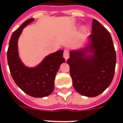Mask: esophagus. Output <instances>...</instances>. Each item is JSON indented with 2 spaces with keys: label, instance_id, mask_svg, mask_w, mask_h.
<instances>
[{
  "label": "esophagus",
  "instance_id": "obj_1",
  "mask_svg": "<svg viewBox=\"0 0 123 123\" xmlns=\"http://www.w3.org/2000/svg\"><path fill=\"white\" fill-rule=\"evenodd\" d=\"M69 57V50L68 49H65L64 50V57L67 59Z\"/></svg>",
  "mask_w": 123,
  "mask_h": 123
}]
</instances>
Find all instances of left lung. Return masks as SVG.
<instances>
[{
    "instance_id": "8db88e82",
    "label": "left lung",
    "mask_w": 123,
    "mask_h": 123,
    "mask_svg": "<svg viewBox=\"0 0 123 123\" xmlns=\"http://www.w3.org/2000/svg\"><path fill=\"white\" fill-rule=\"evenodd\" d=\"M92 33L90 36L92 43L89 48L94 55L85 57L84 50H73L67 61L74 89L88 97L99 95L110 85L116 62V51L110 32L94 19Z\"/></svg>"
}]
</instances>
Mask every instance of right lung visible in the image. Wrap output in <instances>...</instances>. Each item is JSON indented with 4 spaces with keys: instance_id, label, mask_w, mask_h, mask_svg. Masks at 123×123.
I'll use <instances>...</instances> for the list:
<instances>
[{
    "instance_id": "right-lung-1",
    "label": "right lung",
    "mask_w": 123,
    "mask_h": 123,
    "mask_svg": "<svg viewBox=\"0 0 123 123\" xmlns=\"http://www.w3.org/2000/svg\"><path fill=\"white\" fill-rule=\"evenodd\" d=\"M33 20L28 19L12 33L7 50V62L13 79L22 91L33 97H44L54 89L56 74L65 62L62 50L49 55L36 68H29L20 62L18 52V40L22 29Z\"/></svg>"
}]
</instances>
